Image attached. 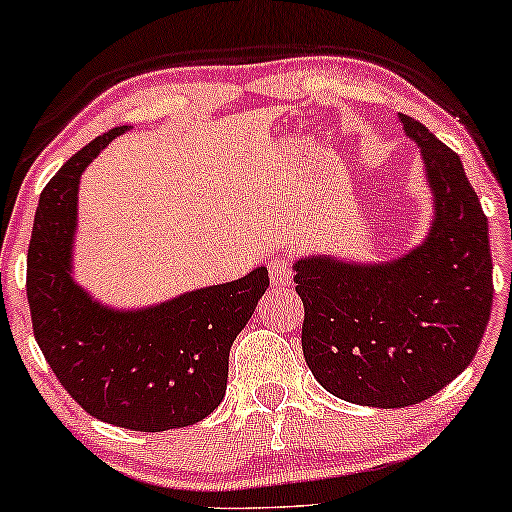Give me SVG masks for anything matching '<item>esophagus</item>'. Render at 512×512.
<instances>
[{"instance_id": "esophagus-1", "label": "esophagus", "mask_w": 512, "mask_h": 512, "mask_svg": "<svg viewBox=\"0 0 512 512\" xmlns=\"http://www.w3.org/2000/svg\"><path fill=\"white\" fill-rule=\"evenodd\" d=\"M268 272H270V282L275 286H286V284H291V279H293L291 263L286 256H270Z\"/></svg>"}]
</instances>
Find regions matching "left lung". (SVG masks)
Wrapping results in <instances>:
<instances>
[{
	"label": "left lung",
	"instance_id": "left-lung-1",
	"mask_svg": "<svg viewBox=\"0 0 512 512\" xmlns=\"http://www.w3.org/2000/svg\"><path fill=\"white\" fill-rule=\"evenodd\" d=\"M398 121L422 151L433 193L426 240L387 263H293L307 366L333 396L370 408L422 403L464 373L494 298L487 216L464 165L426 125Z\"/></svg>",
	"mask_w": 512,
	"mask_h": 512
}]
</instances>
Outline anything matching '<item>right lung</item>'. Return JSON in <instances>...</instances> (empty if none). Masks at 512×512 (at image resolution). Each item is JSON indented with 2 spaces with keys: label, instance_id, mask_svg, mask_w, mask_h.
<instances>
[{
  "label": "right lung",
  "instance_id": "right-lung-1",
  "mask_svg": "<svg viewBox=\"0 0 512 512\" xmlns=\"http://www.w3.org/2000/svg\"><path fill=\"white\" fill-rule=\"evenodd\" d=\"M125 130L93 139L46 184L27 249V303L37 345L67 394L102 422L156 433L191 426L219 408L230 347L270 279L261 265L235 282L142 310H114L74 282L81 174Z\"/></svg>",
  "mask_w": 512,
  "mask_h": 512
}]
</instances>
